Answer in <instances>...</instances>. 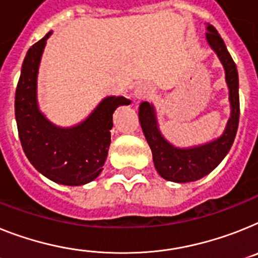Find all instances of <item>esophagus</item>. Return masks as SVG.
<instances>
[{
  "mask_svg": "<svg viewBox=\"0 0 258 258\" xmlns=\"http://www.w3.org/2000/svg\"><path fill=\"white\" fill-rule=\"evenodd\" d=\"M151 93H152V89L151 86L147 85V84H140L138 88L135 89V92H134V96L138 101H143V99L148 98L151 96Z\"/></svg>",
  "mask_w": 258,
  "mask_h": 258,
  "instance_id": "34e87169",
  "label": "esophagus"
}]
</instances>
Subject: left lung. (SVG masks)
Here are the masks:
<instances>
[{"mask_svg": "<svg viewBox=\"0 0 258 258\" xmlns=\"http://www.w3.org/2000/svg\"><path fill=\"white\" fill-rule=\"evenodd\" d=\"M206 30L207 43L219 57L224 68L229 93L231 114L222 135L205 144L179 148L168 142L160 131L155 106L149 102H142L139 106L140 124L149 148L152 151L156 170L162 178L172 182H191L213 172L229 152L237 133L240 101L239 75L236 64L215 27L207 25Z\"/></svg>", "mask_w": 258, "mask_h": 258, "instance_id": "1", "label": "left lung"}]
</instances>
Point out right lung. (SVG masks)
Segmentation results:
<instances>
[{
  "label": "right lung",
  "instance_id": "1",
  "mask_svg": "<svg viewBox=\"0 0 258 258\" xmlns=\"http://www.w3.org/2000/svg\"><path fill=\"white\" fill-rule=\"evenodd\" d=\"M49 31L32 45L23 60L15 90V120L23 152L34 168L56 183L80 186L92 182L103 170L111 142L112 114L131 101L109 96L90 115L72 127L47 119L38 103V72Z\"/></svg>",
  "mask_w": 258,
  "mask_h": 258
}]
</instances>
